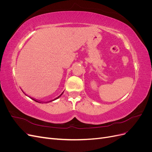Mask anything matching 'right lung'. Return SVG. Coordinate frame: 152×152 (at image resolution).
<instances>
[{
  "label": "right lung",
  "instance_id": "1",
  "mask_svg": "<svg viewBox=\"0 0 152 152\" xmlns=\"http://www.w3.org/2000/svg\"><path fill=\"white\" fill-rule=\"evenodd\" d=\"M63 93H62V94H63ZM62 94H61V95H60V96H58V98H56V99H58V98H59V97H60V96H61V95H62ZM33 99V100H34V101H35V102H38V101H36V100H35V99ZM54 100H55V99H54Z\"/></svg>",
  "mask_w": 152,
  "mask_h": 152
}]
</instances>
